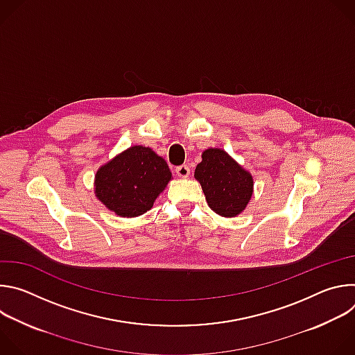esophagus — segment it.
I'll return each mask as SVG.
<instances>
[{"label": "esophagus", "instance_id": "esophagus-1", "mask_svg": "<svg viewBox=\"0 0 355 355\" xmlns=\"http://www.w3.org/2000/svg\"><path fill=\"white\" fill-rule=\"evenodd\" d=\"M175 173H177V175L180 177V178H188L189 177V167L188 166H178L177 168H175Z\"/></svg>", "mask_w": 355, "mask_h": 355}]
</instances>
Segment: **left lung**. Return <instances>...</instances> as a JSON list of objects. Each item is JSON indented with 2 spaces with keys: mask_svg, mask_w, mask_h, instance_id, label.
<instances>
[{
  "mask_svg": "<svg viewBox=\"0 0 355 355\" xmlns=\"http://www.w3.org/2000/svg\"><path fill=\"white\" fill-rule=\"evenodd\" d=\"M193 177L200 184L209 208L222 218L239 216L254 192L252 175L218 147L202 151V162Z\"/></svg>",
  "mask_w": 355,
  "mask_h": 355,
  "instance_id": "left-lung-1",
  "label": "left lung"
}]
</instances>
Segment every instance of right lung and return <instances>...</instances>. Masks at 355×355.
Here are the masks:
<instances>
[{
    "label": "right lung",
    "mask_w": 355,
    "mask_h": 355,
    "mask_svg": "<svg viewBox=\"0 0 355 355\" xmlns=\"http://www.w3.org/2000/svg\"><path fill=\"white\" fill-rule=\"evenodd\" d=\"M171 178L166 160L150 147L137 144L98 168L94 192L115 215L137 218L153 208Z\"/></svg>",
    "instance_id": "right-lung-1"
}]
</instances>
